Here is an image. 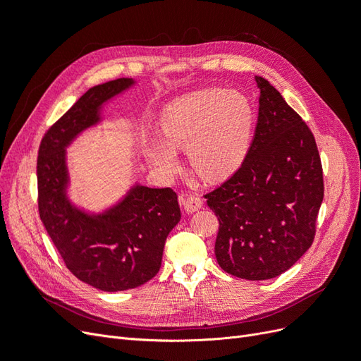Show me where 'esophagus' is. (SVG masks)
<instances>
[{"instance_id": "34e87169", "label": "esophagus", "mask_w": 361, "mask_h": 361, "mask_svg": "<svg viewBox=\"0 0 361 361\" xmlns=\"http://www.w3.org/2000/svg\"><path fill=\"white\" fill-rule=\"evenodd\" d=\"M182 204H183V209L185 211L192 214L195 211H199L200 207L203 206V200H202V197H200L199 194H192V195H188L187 199H183Z\"/></svg>"}]
</instances>
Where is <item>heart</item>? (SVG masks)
<instances>
[{
    "mask_svg": "<svg viewBox=\"0 0 361 361\" xmlns=\"http://www.w3.org/2000/svg\"><path fill=\"white\" fill-rule=\"evenodd\" d=\"M256 123L250 97L238 90L206 89L171 101L159 116L162 140L145 147L149 164L162 176L179 170L176 150H187L203 179L232 174L245 159Z\"/></svg>",
    "mask_w": 361,
    "mask_h": 361,
    "instance_id": "1",
    "label": "heart"
}]
</instances>
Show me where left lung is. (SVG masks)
I'll return each mask as SVG.
<instances>
[{
	"mask_svg": "<svg viewBox=\"0 0 361 361\" xmlns=\"http://www.w3.org/2000/svg\"><path fill=\"white\" fill-rule=\"evenodd\" d=\"M256 82L259 116L248 154L204 199L220 221L218 265L239 279L268 280L310 248L324 179L309 126L265 78Z\"/></svg>",
	"mask_w": 361,
	"mask_h": 361,
	"instance_id": "left-lung-1",
	"label": "left lung"
}]
</instances>
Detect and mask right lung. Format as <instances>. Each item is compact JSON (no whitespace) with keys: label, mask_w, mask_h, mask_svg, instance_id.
<instances>
[{"label":"right lung","mask_w":361,"mask_h":361,"mask_svg":"<svg viewBox=\"0 0 361 361\" xmlns=\"http://www.w3.org/2000/svg\"><path fill=\"white\" fill-rule=\"evenodd\" d=\"M135 84L118 78L87 90L42 138L37 157L39 214L54 245L72 274L96 289H134L161 268L166 239L180 220L171 188L135 183L104 212L73 204L66 149L85 129L102 122V108Z\"/></svg>","instance_id":"right-lung-1"}]
</instances>
